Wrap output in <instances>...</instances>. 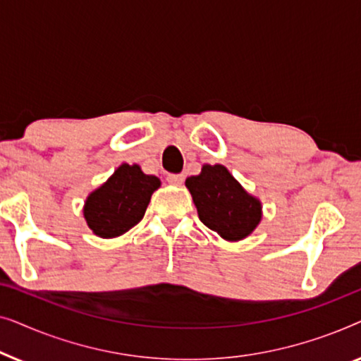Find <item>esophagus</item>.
<instances>
[{
    "label": "esophagus",
    "instance_id": "1",
    "mask_svg": "<svg viewBox=\"0 0 361 361\" xmlns=\"http://www.w3.org/2000/svg\"><path fill=\"white\" fill-rule=\"evenodd\" d=\"M167 182L172 185H180L184 182V176L182 174H169L167 176Z\"/></svg>",
    "mask_w": 361,
    "mask_h": 361
}]
</instances>
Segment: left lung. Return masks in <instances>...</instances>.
<instances>
[{"instance_id":"1","label":"left lung","mask_w":361,"mask_h":361,"mask_svg":"<svg viewBox=\"0 0 361 361\" xmlns=\"http://www.w3.org/2000/svg\"><path fill=\"white\" fill-rule=\"evenodd\" d=\"M187 189L205 226L221 238L243 240L261 220V204L233 179L225 166H204L199 176L187 177Z\"/></svg>"}]
</instances>
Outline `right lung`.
Instances as JSON below:
<instances>
[{"instance_id":"add662e5","label":"right lung","mask_w":361,"mask_h":361,"mask_svg":"<svg viewBox=\"0 0 361 361\" xmlns=\"http://www.w3.org/2000/svg\"><path fill=\"white\" fill-rule=\"evenodd\" d=\"M159 185V179L146 176L140 166H120L100 189L88 195L83 209L88 226L102 238L126 233L145 216L152 192Z\"/></svg>"}]
</instances>
